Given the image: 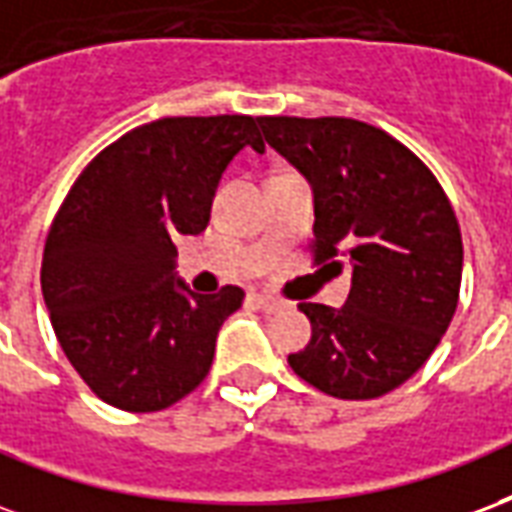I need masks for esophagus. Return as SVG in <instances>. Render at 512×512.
Wrapping results in <instances>:
<instances>
[{"label":"esophagus","mask_w":512,"mask_h":512,"mask_svg":"<svg viewBox=\"0 0 512 512\" xmlns=\"http://www.w3.org/2000/svg\"><path fill=\"white\" fill-rule=\"evenodd\" d=\"M251 302H256V305H259L261 311H267V313H272V311H278V308H283V302L278 300V297H272V294L253 292V294H251Z\"/></svg>","instance_id":"1"}]
</instances>
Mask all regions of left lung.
Masks as SVG:
<instances>
[{"instance_id":"1","label":"left lung","mask_w":512,"mask_h":512,"mask_svg":"<svg viewBox=\"0 0 512 512\" xmlns=\"http://www.w3.org/2000/svg\"><path fill=\"white\" fill-rule=\"evenodd\" d=\"M313 188V261L352 264L343 308L300 302L311 341L289 365L316 390L368 401L423 368L450 327L464 242L445 190L384 130L346 117H259Z\"/></svg>"}]
</instances>
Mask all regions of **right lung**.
Instances as JSON below:
<instances>
[{
	"mask_svg": "<svg viewBox=\"0 0 512 512\" xmlns=\"http://www.w3.org/2000/svg\"><path fill=\"white\" fill-rule=\"evenodd\" d=\"M256 122L220 114L133 128L62 201L40 286L62 352L100 401L160 412L210 374L220 324L245 292H190L174 272V240L207 229L231 158L248 144L264 149Z\"/></svg>",
	"mask_w": 512,
	"mask_h": 512,
	"instance_id": "right-lung-1",
	"label": "right lung"
}]
</instances>
